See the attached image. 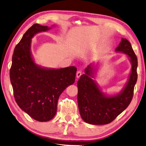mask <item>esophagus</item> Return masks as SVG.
<instances>
[{
  "label": "esophagus",
  "mask_w": 146,
  "mask_h": 146,
  "mask_svg": "<svg viewBox=\"0 0 146 146\" xmlns=\"http://www.w3.org/2000/svg\"><path fill=\"white\" fill-rule=\"evenodd\" d=\"M82 75V72L80 71H78L77 72H76V78H79L80 77V76Z\"/></svg>",
  "instance_id": "esophagus-1"
}]
</instances>
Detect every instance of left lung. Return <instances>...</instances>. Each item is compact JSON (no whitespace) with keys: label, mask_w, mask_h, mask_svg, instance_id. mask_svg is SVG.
I'll return each mask as SVG.
<instances>
[{"label":"left lung","mask_w":146,"mask_h":146,"mask_svg":"<svg viewBox=\"0 0 146 146\" xmlns=\"http://www.w3.org/2000/svg\"><path fill=\"white\" fill-rule=\"evenodd\" d=\"M115 52L126 54L131 64L128 81L120 92L110 95L101 89L95 80L100 66L98 61L87 66L77 82L79 112L87 123L102 125L111 123L128 107L133 98L137 80V58L126 38L121 39Z\"/></svg>","instance_id":"1"}]
</instances>
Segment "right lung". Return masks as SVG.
Masks as SVG:
<instances>
[{
	"label": "right lung",
	"instance_id": "add662e5",
	"mask_svg": "<svg viewBox=\"0 0 146 146\" xmlns=\"http://www.w3.org/2000/svg\"><path fill=\"white\" fill-rule=\"evenodd\" d=\"M55 26L50 27L36 23L29 28L15 47L10 70L16 102L29 116L40 122L54 118L60 95L75 80V66L50 68L37 64L34 60L32 39Z\"/></svg>",
	"mask_w": 146,
	"mask_h": 146
}]
</instances>
